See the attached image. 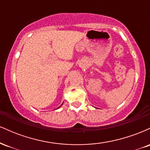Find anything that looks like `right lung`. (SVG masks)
<instances>
[{
    "instance_id": "obj_1",
    "label": "right lung",
    "mask_w": 150,
    "mask_h": 150,
    "mask_svg": "<svg viewBox=\"0 0 150 150\" xmlns=\"http://www.w3.org/2000/svg\"><path fill=\"white\" fill-rule=\"evenodd\" d=\"M62 105H63V104H61V106H59V107H58V108H56V109H58V108H60V107H61V106H62Z\"/></svg>"
}]
</instances>
